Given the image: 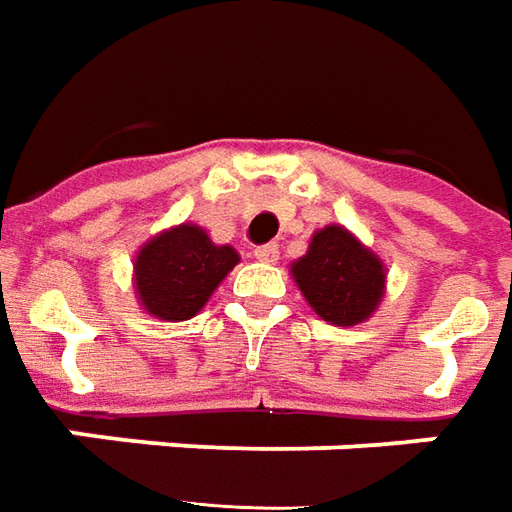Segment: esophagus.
<instances>
[{"mask_svg":"<svg viewBox=\"0 0 512 512\" xmlns=\"http://www.w3.org/2000/svg\"><path fill=\"white\" fill-rule=\"evenodd\" d=\"M255 257L260 263H277V260H280V246L274 244V241L255 246Z\"/></svg>","mask_w":512,"mask_h":512,"instance_id":"esophagus-1","label":"esophagus"}]
</instances>
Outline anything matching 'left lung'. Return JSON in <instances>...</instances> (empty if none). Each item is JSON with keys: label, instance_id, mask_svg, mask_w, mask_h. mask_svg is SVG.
I'll list each match as a JSON object with an SVG mask.
<instances>
[{"label": "left lung", "instance_id": "obj_1", "mask_svg": "<svg viewBox=\"0 0 512 512\" xmlns=\"http://www.w3.org/2000/svg\"><path fill=\"white\" fill-rule=\"evenodd\" d=\"M291 271L307 305L338 327L366 321L380 305L385 288L380 257L335 224L313 235L307 255L296 260Z\"/></svg>", "mask_w": 512, "mask_h": 512}]
</instances>
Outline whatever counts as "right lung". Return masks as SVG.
Returning <instances> with one entry per match:
<instances>
[{"instance_id":"right-lung-1","label":"right lung","mask_w":512,"mask_h":512,"mask_svg":"<svg viewBox=\"0 0 512 512\" xmlns=\"http://www.w3.org/2000/svg\"><path fill=\"white\" fill-rule=\"evenodd\" d=\"M235 263L238 252L232 246H216L205 230L180 224L160 232L138 252L135 288L146 313L163 321H185L205 307Z\"/></svg>"}]
</instances>
